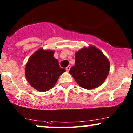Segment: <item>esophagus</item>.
Instances as JSON below:
<instances>
[{"mask_svg":"<svg viewBox=\"0 0 133 133\" xmlns=\"http://www.w3.org/2000/svg\"><path fill=\"white\" fill-rule=\"evenodd\" d=\"M70 70V65H68V66L66 68V72H69Z\"/></svg>","mask_w":133,"mask_h":133,"instance_id":"obj_1","label":"esophagus"}]
</instances>
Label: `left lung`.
I'll list each match as a JSON object with an SVG mask.
<instances>
[{"mask_svg": "<svg viewBox=\"0 0 133 133\" xmlns=\"http://www.w3.org/2000/svg\"><path fill=\"white\" fill-rule=\"evenodd\" d=\"M110 66L106 56L91 45L76 52L75 65L70 68L69 73L80 86L92 89L103 83L109 74Z\"/></svg>", "mask_w": 133, "mask_h": 133, "instance_id": "obj_1", "label": "left lung"}]
</instances>
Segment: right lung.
Returning <instances> with one entry per match:
<instances>
[{
  "label": "right lung",
  "mask_w": 133,
  "mask_h": 133,
  "mask_svg": "<svg viewBox=\"0 0 133 133\" xmlns=\"http://www.w3.org/2000/svg\"><path fill=\"white\" fill-rule=\"evenodd\" d=\"M55 51L40 48L30 57L25 66V76L31 86L41 92L52 88L65 72L53 56Z\"/></svg>",
  "instance_id": "right-lung-1"
}]
</instances>
